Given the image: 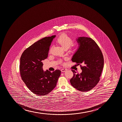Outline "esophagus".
Returning <instances> with one entry per match:
<instances>
[{
  "instance_id": "1",
  "label": "esophagus",
  "mask_w": 122,
  "mask_h": 122,
  "mask_svg": "<svg viewBox=\"0 0 122 122\" xmlns=\"http://www.w3.org/2000/svg\"><path fill=\"white\" fill-rule=\"evenodd\" d=\"M66 69H62L61 70V72H65V71H66Z\"/></svg>"
}]
</instances>
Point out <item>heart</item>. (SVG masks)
Wrapping results in <instances>:
<instances>
[{
  "label": "heart",
  "instance_id": "heart-1",
  "mask_svg": "<svg viewBox=\"0 0 122 122\" xmlns=\"http://www.w3.org/2000/svg\"><path fill=\"white\" fill-rule=\"evenodd\" d=\"M57 41L65 49H68L73 43V40L66 34H63L60 36Z\"/></svg>",
  "mask_w": 122,
  "mask_h": 122
}]
</instances>
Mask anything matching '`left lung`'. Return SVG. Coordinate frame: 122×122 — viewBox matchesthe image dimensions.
<instances>
[{"label": "left lung", "mask_w": 122, "mask_h": 122, "mask_svg": "<svg viewBox=\"0 0 122 122\" xmlns=\"http://www.w3.org/2000/svg\"><path fill=\"white\" fill-rule=\"evenodd\" d=\"M79 46L71 60L81 66L82 72L77 74L72 70L73 76L70 80L71 85L77 90L86 92L94 88L100 80L104 66L103 54L98 45L90 38H77Z\"/></svg>", "instance_id": "left-lung-1"}]
</instances>
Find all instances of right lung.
<instances>
[{
	"label": "right lung",
	"instance_id": "obj_1",
	"mask_svg": "<svg viewBox=\"0 0 122 122\" xmlns=\"http://www.w3.org/2000/svg\"><path fill=\"white\" fill-rule=\"evenodd\" d=\"M53 35L39 40L26 49L20 58L19 69L22 80L31 92L38 95H45L56 86L61 71L51 72L42 69V60L48 57Z\"/></svg>",
	"mask_w": 122,
	"mask_h": 122
}]
</instances>
